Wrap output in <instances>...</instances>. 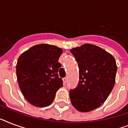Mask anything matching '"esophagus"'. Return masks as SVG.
<instances>
[{"mask_svg": "<svg viewBox=\"0 0 128 128\" xmlns=\"http://www.w3.org/2000/svg\"><path fill=\"white\" fill-rule=\"evenodd\" d=\"M67 80H68L67 78H63V82H64V83H66V82H67Z\"/></svg>", "mask_w": 128, "mask_h": 128, "instance_id": "obj_1", "label": "esophagus"}]
</instances>
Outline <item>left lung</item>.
Returning <instances> with one entry per match:
<instances>
[{
  "instance_id": "8db88e82",
  "label": "left lung",
  "mask_w": 128,
  "mask_h": 128,
  "mask_svg": "<svg viewBox=\"0 0 128 128\" xmlns=\"http://www.w3.org/2000/svg\"><path fill=\"white\" fill-rule=\"evenodd\" d=\"M70 52L78 63L80 81L70 90V98L77 110L88 112L100 107L110 95L116 81L114 57L99 46L85 44Z\"/></svg>"
}]
</instances>
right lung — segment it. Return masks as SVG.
<instances>
[{"label":"right lung","instance_id":"1","mask_svg":"<svg viewBox=\"0 0 128 128\" xmlns=\"http://www.w3.org/2000/svg\"><path fill=\"white\" fill-rule=\"evenodd\" d=\"M63 50L54 45L37 44L19 56L16 77L24 97L32 105L43 108L50 105L56 92L63 86L58 77L61 64L58 59Z\"/></svg>","mask_w":128,"mask_h":128}]
</instances>
